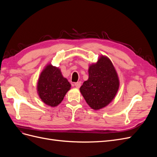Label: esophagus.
<instances>
[{"label": "esophagus", "instance_id": "obj_1", "mask_svg": "<svg viewBox=\"0 0 157 157\" xmlns=\"http://www.w3.org/2000/svg\"><path fill=\"white\" fill-rule=\"evenodd\" d=\"M75 86L77 87V88H79L81 86V82H75Z\"/></svg>", "mask_w": 157, "mask_h": 157}]
</instances>
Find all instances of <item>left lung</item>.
<instances>
[{"label":"left lung","mask_w":157,"mask_h":157,"mask_svg":"<svg viewBox=\"0 0 157 157\" xmlns=\"http://www.w3.org/2000/svg\"><path fill=\"white\" fill-rule=\"evenodd\" d=\"M89 77L80 88L88 105L94 110L106 107L115 98L119 88V79L111 61L101 56L89 66Z\"/></svg>","instance_id":"8db88e82"}]
</instances>
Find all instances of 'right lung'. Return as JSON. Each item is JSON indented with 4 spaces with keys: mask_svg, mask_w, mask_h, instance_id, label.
Listing matches in <instances>:
<instances>
[{
    "mask_svg": "<svg viewBox=\"0 0 157 157\" xmlns=\"http://www.w3.org/2000/svg\"><path fill=\"white\" fill-rule=\"evenodd\" d=\"M71 85L64 78L61 70L48 64L42 71L37 83L39 98L47 105L56 107L63 101Z\"/></svg>",
    "mask_w": 157,
    "mask_h": 157,
    "instance_id": "1",
    "label": "right lung"
}]
</instances>
